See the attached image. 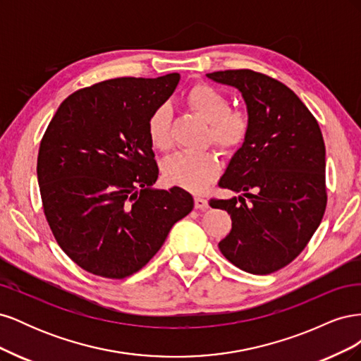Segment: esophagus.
Segmentation results:
<instances>
[{
	"label": "esophagus",
	"instance_id": "1",
	"mask_svg": "<svg viewBox=\"0 0 361 361\" xmlns=\"http://www.w3.org/2000/svg\"><path fill=\"white\" fill-rule=\"evenodd\" d=\"M194 207H195V209H199V211L207 209V200L203 199V197H195L194 199Z\"/></svg>",
	"mask_w": 361,
	"mask_h": 361
}]
</instances>
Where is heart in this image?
I'll return each mask as SVG.
<instances>
[{
  "label": "heart",
  "instance_id": "obj_1",
  "mask_svg": "<svg viewBox=\"0 0 361 361\" xmlns=\"http://www.w3.org/2000/svg\"><path fill=\"white\" fill-rule=\"evenodd\" d=\"M185 104L204 122L209 123L206 143H214L227 155L241 149L250 137L251 117L247 111L232 108L231 97L209 84H195L185 94ZM171 106L158 105L147 118V135L152 146L166 152L171 147ZM220 159L216 152L207 150L202 154L179 152L166 159L162 174L174 187L192 192H202L220 174Z\"/></svg>",
  "mask_w": 361,
  "mask_h": 361
}]
</instances>
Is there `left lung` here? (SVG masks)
<instances>
[{"instance_id":"left-lung-1","label":"left lung","mask_w":361,"mask_h":361,"mask_svg":"<svg viewBox=\"0 0 361 361\" xmlns=\"http://www.w3.org/2000/svg\"><path fill=\"white\" fill-rule=\"evenodd\" d=\"M207 78L236 87L251 117L247 143L218 183L243 191L249 202L243 195L209 200L232 218V231L218 247L239 269L271 274L301 253L322 221L326 187L321 128L289 87L265 73L220 71Z\"/></svg>"}]
</instances>
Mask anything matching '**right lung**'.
Wrapping results in <instances>:
<instances>
[{
    "mask_svg": "<svg viewBox=\"0 0 361 361\" xmlns=\"http://www.w3.org/2000/svg\"><path fill=\"white\" fill-rule=\"evenodd\" d=\"M179 80L125 76L84 87L61 102L42 137L43 212L61 250L90 274L133 276L192 211L185 190L152 188L159 170L147 118Z\"/></svg>",
    "mask_w": 361,
    "mask_h": 361,
    "instance_id": "obj_1",
    "label": "right lung"
}]
</instances>
